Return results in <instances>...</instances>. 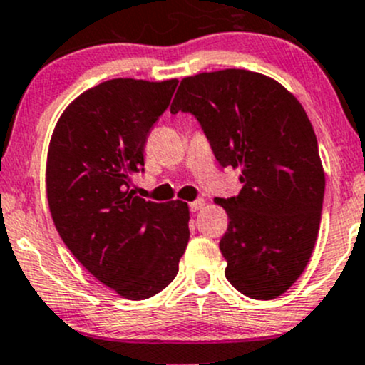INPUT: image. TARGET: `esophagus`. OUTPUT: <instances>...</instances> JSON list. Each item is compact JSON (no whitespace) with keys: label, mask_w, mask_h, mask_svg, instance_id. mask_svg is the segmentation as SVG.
I'll list each match as a JSON object with an SVG mask.
<instances>
[{"label":"esophagus","mask_w":365,"mask_h":365,"mask_svg":"<svg viewBox=\"0 0 365 365\" xmlns=\"http://www.w3.org/2000/svg\"><path fill=\"white\" fill-rule=\"evenodd\" d=\"M205 205H206L205 200H196V201H192V203L189 205V206H190V212H192V213L200 212V210L205 208Z\"/></svg>","instance_id":"1"}]
</instances>
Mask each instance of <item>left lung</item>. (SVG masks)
<instances>
[{"label": "left lung", "mask_w": 365, "mask_h": 365, "mask_svg": "<svg viewBox=\"0 0 365 365\" xmlns=\"http://www.w3.org/2000/svg\"><path fill=\"white\" fill-rule=\"evenodd\" d=\"M178 111L197 118L222 168L240 169V194L215 197L230 219L219 242L226 279L254 300L281 297L307 267L322 220L325 171L307 114L277 81L242 68L182 79Z\"/></svg>", "instance_id": "left-lung-1"}]
</instances>
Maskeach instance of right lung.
Here are the masks:
<instances>
[{
  "label": "right lung",
  "instance_id": "add662e5",
  "mask_svg": "<svg viewBox=\"0 0 365 365\" xmlns=\"http://www.w3.org/2000/svg\"><path fill=\"white\" fill-rule=\"evenodd\" d=\"M176 79H111L81 93L58 120L47 152V201L61 240L95 279L128 300L162 292L189 242V206L130 190L150 130Z\"/></svg>",
  "mask_w": 365,
  "mask_h": 365
}]
</instances>
